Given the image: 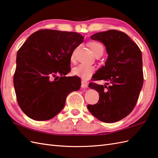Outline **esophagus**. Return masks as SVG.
Here are the masks:
<instances>
[{
	"label": "esophagus",
	"mask_w": 158,
	"mask_h": 158,
	"mask_svg": "<svg viewBox=\"0 0 158 158\" xmlns=\"http://www.w3.org/2000/svg\"><path fill=\"white\" fill-rule=\"evenodd\" d=\"M81 83H82V86L83 88H86V87L88 86V82L85 81V80H82Z\"/></svg>",
	"instance_id": "esophagus-1"
}]
</instances>
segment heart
I'll use <instances>...</instances> for the list:
<instances>
[{
    "label": "heart",
    "mask_w": 158,
    "mask_h": 158,
    "mask_svg": "<svg viewBox=\"0 0 158 158\" xmlns=\"http://www.w3.org/2000/svg\"><path fill=\"white\" fill-rule=\"evenodd\" d=\"M89 45L91 51H93L95 56L99 53H103L104 51L103 44L98 43V42H91ZM73 58H74V55L73 53L71 56V61L73 60ZM94 70H95V68L93 65L80 64L73 68L72 73L74 76L80 77L83 79H88L93 74Z\"/></svg>",
    "instance_id": "heart-1"
}]
</instances>
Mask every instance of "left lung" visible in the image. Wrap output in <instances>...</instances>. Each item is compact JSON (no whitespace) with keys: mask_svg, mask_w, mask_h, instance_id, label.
<instances>
[{"mask_svg":"<svg viewBox=\"0 0 158 158\" xmlns=\"http://www.w3.org/2000/svg\"><path fill=\"white\" fill-rule=\"evenodd\" d=\"M90 38L103 43L108 54L105 65L93 80H104L109 86L89 83V88L99 93V99L87 107L100 121L118 122L131 113L138 101L143 85L141 51L127 34L119 30L96 33Z\"/></svg>","mask_w":158,"mask_h":158,"instance_id":"left-lung-1","label":"left lung"}]
</instances>
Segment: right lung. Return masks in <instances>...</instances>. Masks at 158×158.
I'll return each mask as SVG.
<instances>
[{"instance_id": "obj_1", "label": "right lung", "mask_w": 158, "mask_h": 158, "mask_svg": "<svg viewBox=\"0 0 158 158\" xmlns=\"http://www.w3.org/2000/svg\"><path fill=\"white\" fill-rule=\"evenodd\" d=\"M84 40L72 31L42 29L31 34L17 51L13 85L23 113L37 121L54 118L64 107L66 97L80 89L71 71L73 51Z\"/></svg>"}]
</instances>
